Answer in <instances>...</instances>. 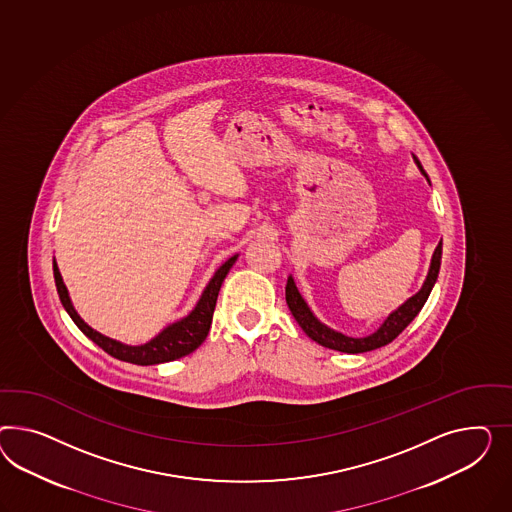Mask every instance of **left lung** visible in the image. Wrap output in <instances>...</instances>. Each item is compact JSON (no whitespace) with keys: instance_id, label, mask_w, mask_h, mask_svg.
Returning a JSON list of instances; mask_svg holds the SVG:
<instances>
[{"instance_id":"1","label":"left lung","mask_w":512,"mask_h":512,"mask_svg":"<svg viewBox=\"0 0 512 512\" xmlns=\"http://www.w3.org/2000/svg\"><path fill=\"white\" fill-rule=\"evenodd\" d=\"M415 158V156H414ZM415 164L421 169V173L427 177L425 169L419 164V160L415 158ZM429 179V177H427ZM440 264H442V240L440 244L434 249V255H432V263H430L429 276L425 279L421 291L414 294L408 302L393 311L389 317L386 318V322L371 333L369 337H361V339H354V337H348L343 333L333 332L328 326H324L320 320H318L311 309L307 307V304L302 298V294L296 289L294 285V279L289 277L287 281V287H285V298H287V305L291 309L292 317L296 318V322L300 324V328L307 333V337H311L318 345L326 346V348H332V350H339V352H346V354H360V352H369L374 348H380V346H386L399 335V333L417 317V313L421 311V307L427 302L430 291L438 279V272H440Z\"/></svg>"}]
</instances>
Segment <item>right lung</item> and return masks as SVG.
Returning a JSON list of instances; mask_svg holds the SVG:
<instances>
[{
	"label": "right lung",
	"mask_w": 512,
	"mask_h": 512,
	"mask_svg": "<svg viewBox=\"0 0 512 512\" xmlns=\"http://www.w3.org/2000/svg\"><path fill=\"white\" fill-rule=\"evenodd\" d=\"M235 261L236 255L231 257L227 263L221 264L218 272L210 279L201 300L197 302L194 311L188 317L167 326L164 332L158 333L152 341L141 346L123 345V343L113 341L110 337H104L102 333L89 328L82 318L78 317V313L74 311V307L70 304L69 292H67V287L61 279L56 261H54V277H56L57 294H59L61 304L67 309V313L74 320V324L93 343H97L104 352H108L110 356L117 358V360L136 363V365H156V363H164V361L179 360L182 356L192 354L195 348H199V345L207 339L221 283H223L225 276L229 274V270H231Z\"/></svg>",
	"instance_id": "obj_1"
}]
</instances>
